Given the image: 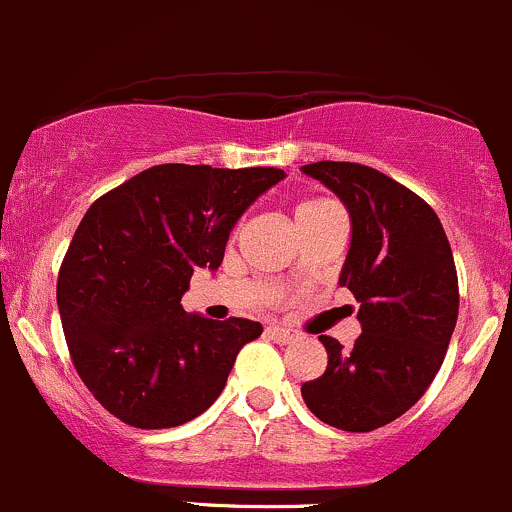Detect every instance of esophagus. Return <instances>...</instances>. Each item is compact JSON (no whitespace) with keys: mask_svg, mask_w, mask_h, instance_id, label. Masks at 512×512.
Masks as SVG:
<instances>
[{"mask_svg":"<svg viewBox=\"0 0 512 512\" xmlns=\"http://www.w3.org/2000/svg\"><path fill=\"white\" fill-rule=\"evenodd\" d=\"M266 335L271 337L273 342H278V345H288V342H293L295 337V330H291V328H286V325H276V323H271V325H266Z\"/></svg>","mask_w":512,"mask_h":512,"instance_id":"34e87169","label":"esophagus"}]
</instances>
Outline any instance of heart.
Masks as SVG:
<instances>
[{
  "label": "heart",
  "mask_w": 512,
  "mask_h": 512,
  "mask_svg": "<svg viewBox=\"0 0 512 512\" xmlns=\"http://www.w3.org/2000/svg\"><path fill=\"white\" fill-rule=\"evenodd\" d=\"M328 204H333V202H325V199H305V202H300V204H298V209H295V214H300V212H310V209L328 207Z\"/></svg>",
  "instance_id": "b5f03b06"
}]
</instances>
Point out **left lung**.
Instances as JSON below:
<instances>
[{"mask_svg": "<svg viewBox=\"0 0 512 512\" xmlns=\"http://www.w3.org/2000/svg\"><path fill=\"white\" fill-rule=\"evenodd\" d=\"M350 214L340 286L360 303L362 335L350 350L323 335L328 367L300 387L325 424L372 431L412 409L441 370L458 318V278L434 209L392 177L355 162H313Z\"/></svg>", "mask_w": 512, "mask_h": 512, "instance_id": "8db88e82", "label": "left lung"}]
</instances>
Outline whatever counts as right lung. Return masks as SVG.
I'll return each instance as SVG.
<instances>
[{"label":"right lung","mask_w":512,"mask_h":512,"mask_svg":"<svg viewBox=\"0 0 512 512\" xmlns=\"http://www.w3.org/2000/svg\"><path fill=\"white\" fill-rule=\"evenodd\" d=\"M283 177L276 167L157 165L91 204L56 303L76 372L120 421L170 429L217 402L263 328L187 313L182 295L197 268L217 271L236 221Z\"/></svg>","instance_id":"1"}]
</instances>
